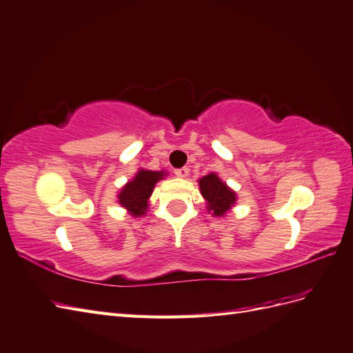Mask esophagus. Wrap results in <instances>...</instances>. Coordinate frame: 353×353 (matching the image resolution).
<instances>
[{
	"label": "esophagus",
	"instance_id": "obj_1",
	"mask_svg": "<svg viewBox=\"0 0 353 353\" xmlns=\"http://www.w3.org/2000/svg\"><path fill=\"white\" fill-rule=\"evenodd\" d=\"M188 174H190V169L188 168H179V169H175V175L176 176H179V178H185V176H188Z\"/></svg>",
	"mask_w": 353,
	"mask_h": 353
}]
</instances>
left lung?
Returning a JSON list of instances; mask_svg holds the SVG:
<instances>
[{"label":"left lung","instance_id":"left-lung-1","mask_svg":"<svg viewBox=\"0 0 353 353\" xmlns=\"http://www.w3.org/2000/svg\"><path fill=\"white\" fill-rule=\"evenodd\" d=\"M199 187L203 199L208 202L209 212L223 216L236 202V194L215 174H209L199 179Z\"/></svg>","mask_w":353,"mask_h":353}]
</instances>
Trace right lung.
<instances>
[{
	"mask_svg": "<svg viewBox=\"0 0 353 353\" xmlns=\"http://www.w3.org/2000/svg\"><path fill=\"white\" fill-rule=\"evenodd\" d=\"M163 172L141 169L137 176L123 187L119 194V203L125 206L133 216L144 215L148 206V199L159 179L163 178Z\"/></svg>",
	"mask_w": 353,
	"mask_h": 353,
	"instance_id": "right-lung-1",
	"label": "right lung"
}]
</instances>
